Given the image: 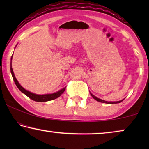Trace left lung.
Listing matches in <instances>:
<instances>
[{
	"label": "left lung",
	"instance_id": "1",
	"mask_svg": "<svg viewBox=\"0 0 149 149\" xmlns=\"http://www.w3.org/2000/svg\"><path fill=\"white\" fill-rule=\"evenodd\" d=\"M90 94H91V95L92 96V97L93 98V99H94L95 100H97V101H99V102H102V103H107V104H117V103H120V102H121L122 101H123V100H120V101H116V102H108V101H106V100H102V99H99V98H97V97H95V95H93L91 93H90Z\"/></svg>",
	"mask_w": 149,
	"mask_h": 149
}]
</instances>
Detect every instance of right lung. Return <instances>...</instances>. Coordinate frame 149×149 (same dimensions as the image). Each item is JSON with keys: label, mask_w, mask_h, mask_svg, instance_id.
I'll list each match as a JSON object with an SVG mask.
<instances>
[{"label": "right lung", "mask_w": 149, "mask_h": 149, "mask_svg": "<svg viewBox=\"0 0 149 149\" xmlns=\"http://www.w3.org/2000/svg\"><path fill=\"white\" fill-rule=\"evenodd\" d=\"M12 56L11 57V63H10V72L12 75V77H13V79L15 82V84L16 85L17 87L20 90V91L22 92L24 94L27 96L29 99H32L33 100L36 102H46V101H49V100H52L54 99H57L58 97H59L60 95H61L64 92V91L65 89V87L63 88L61 90L58 91L54 93H52V94H46V95H37L35 94V93H33L29 91L26 90L24 87H22L20 84L17 81V80L16 79V77H15L13 70H12Z\"/></svg>", "instance_id": "add662e5"}]
</instances>
